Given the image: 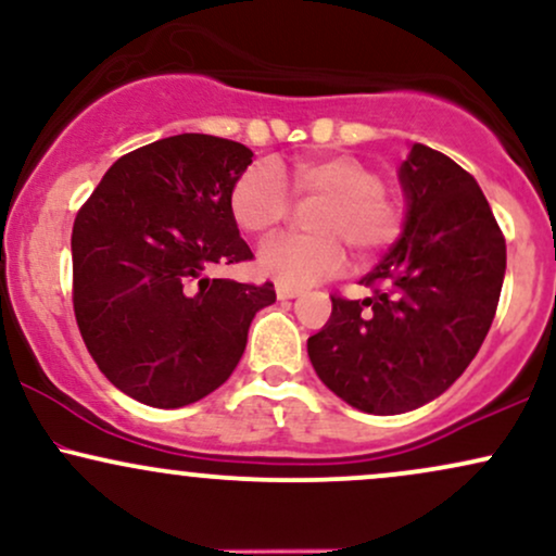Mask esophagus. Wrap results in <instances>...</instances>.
I'll return each mask as SVG.
<instances>
[{"mask_svg":"<svg viewBox=\"0 0 556 556\" xmlns=\"http://www.w3.org/2000/svg\"><path fill=\"white\" fill-rule=\"evenodd\" d=\"M298 295H300L298 287H290V285L277 282V298H279V300H290V298H298Z\"/></svg>","mask_w":556,"mask_h":556,"instance_id":"obj_1","label":"esophagus"}]
</instances>
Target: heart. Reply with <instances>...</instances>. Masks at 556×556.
<instances>
[{
    "label": "heart",
    "mask_w": 556,
    "mask_h": 556,
    "mask_svg": "<svg viewBox=\"0 0 556 556\" xmlns=\"http://www.w3.org/2000/svg\"><path fill=\"white\" fill-rule=\"evenodd\" d=\"M295 198L318 201L311 235H282L258 251V269L290 287H308L344 266V245L361 256L384 251L400 238L405 208L384 188L379 169L355 156L298 159L290 169ZM290 193L271 164H253L229 190V214L248 235H269L290 216Z\"/></svg>",
    "instance_id": "b5f03b06"
}]
</instances>
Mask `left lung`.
Returning a JSON list of instances; mask_svg holds the SVG:
<instances>
[{
  "mask_svg": "<svg viewBox=\"0 0 556 556\" xmlns=\"http://www.w3.org/2000/svg\"><path fill=\"white\" fill-rule=\"evenodd\" d=\"M400 182L405 229L361 279L371 295H331L308 358L337 397L374 416L416 410L460 379L486 340L507 269L504 235L473 175L413 143Z\"/></svg>",
  "mask_w": 556,
  "mask_h": 556,
  "instance_id": "left-lung-1",
  "label": "left lung"
}]
</instances>
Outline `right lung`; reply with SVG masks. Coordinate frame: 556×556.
<instances>
[{"label": "right lung", "mask_w": 556, "mask_h": 556, "mask_svg": "<svg viewBox=\"0 0 556 556\" xmlns=\"http://www.w3.org/2000/svg\"><path fill=\"white\" fill-rule=\"evenodd\" d=\"M238 140L182 132L101 177L73 225V308L99 371L127 397L182 407L229 379L271 282L208 279L253 253L229 214L251 164Z\"/></svg>", "instance_id": "1"}]
</instances>
